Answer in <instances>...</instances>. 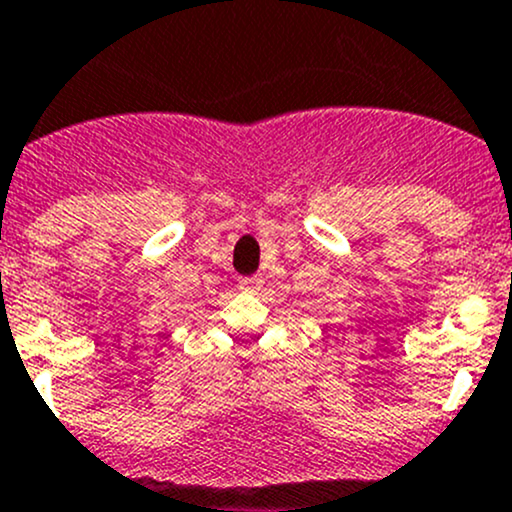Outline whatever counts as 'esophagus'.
<instances>
[{"mask_svg":"<svg viewBox=\"0 0 512 512\" xmlns=\"http://www.w3.org/2000/svg\"><path fill=\"white\" fill-rule=\"evenodd\" d=\"M260 287H262L260 277H242L240 279V289H245V292H257Z\"/></svg>","mask_w":512,"mask_h":512,"instance_id":"obj_1","label":"esophagus"}]
</instances>
